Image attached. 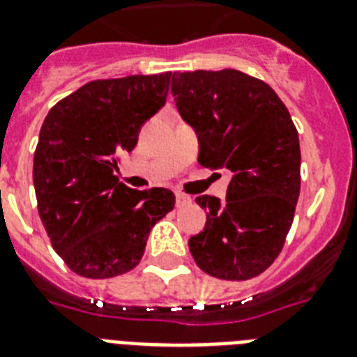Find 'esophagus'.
Wrapping results in <instances>:
<instances>
[{
	"label": "esophagus",
	"instance_id": "obj_1",
	"mask_svg": "<svg viewBox=\"0 0 357 357\" xmlns=\"http://www.w3.org/2000/svg\"><path fill=\"white\" fill-rule=\"evenodd\" d=\"M187 204H190V196L183 195V192H176V206L183 207Z\"/></svg>",
	"mask_w": 357,
	"mask_h": 357
}]
</instances>
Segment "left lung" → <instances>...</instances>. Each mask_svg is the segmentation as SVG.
Here are the masks:
<instances>
[{"instance_id": "obj_1", "label": "left lung", "mask_w": 357, "mask_h": 357, "mask_svg": "<svg viewBox=\"0 0 357 357\" xmlns=\"http://www.w3.org/2000/svg\"><path fill=\"white\" fill-rule=\"evenodd\" d=\"M172 96L198 137V162L231 172L226 200L198 196L204 231L189 238L209 276H259L282 252L300 195V142L271 86L238 70L174 72Z\"/></svg>"}]
</instances>
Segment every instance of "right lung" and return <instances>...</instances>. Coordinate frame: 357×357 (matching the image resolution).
Listing matches in <instances>:
<instances>
[{
  "mask_svg": "<svg viewBox=\"0 0 357 357\" xmlns=\"http://www.w3.org/2000/svg\"><path fill=\"white\" fill-rule=\"evenodd\" d=\"M170 77L91 81L42 123L33 161L38 215L53 250L79 276L135 268L153 224L174 209L172 190L129 189L114 176L120 153L133 150L142 123L167 102Z\"/></svg>",
  "mask_w": 357,
  "mask_h": 357,
  "instance_id": "1",
  "label": "right lung"
}]
</instances>
